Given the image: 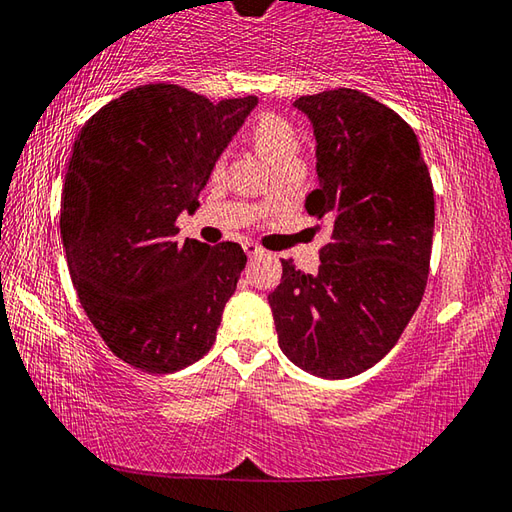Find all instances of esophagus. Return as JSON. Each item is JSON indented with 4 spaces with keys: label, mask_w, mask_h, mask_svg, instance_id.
<instances>
[{
    "label": "esophagus",
    "mask_w": 512,
    "mask_h": 512,
    "mask_svg": "<svg viewBox=\"0 0 512 512\" xmlns=\"http://www.w3.org/2000/svg\"><path fill=\"white\" fill-rule=\"evenodd\" d=\"M245 254H247V256H263L265 249L254 245V242H245Z\"/></svg>",
    "instance_id": "esophagus-1"
}]
</instances>
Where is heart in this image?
I'll use <instances>...</instances> for the list:
<instances>
[{"instance_id":"heart-1","label":"heart","mask_w":512,"mask_h":512,"mask_svg":"<svg viewBox=\"0 0 512 512\" xmlns=\"http://www.w3.org/2000/svg\"><path fill=\"white\" fill-rule=\"evenodd\" d=\"M251 141H254V146L265 157L267 164L272 166V170L299 164V132L279 114L258 116L254 128H251Z\"/></svg>"}]
</instances>
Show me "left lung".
Here are the masks:
<instances>
[{"label":"left lung","instance_id":"obj_1","mask_svg":"<svg viewBox=\"0 0 512 512\" xmlns=\"http://www.w3.org/2000/svg\"><path fill=\"white\" fill-rule=\"evenodd\" d=\"M317 141V188L306 211L328 242L317 274L292 261L267 297L285 357L344 380L398 344L423 299L434 236V188L414 130L357 89L292 103Z\"/></svg>","mask_w":512,"mask_h":512}]
</instances>
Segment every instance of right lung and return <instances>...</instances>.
I'll list each match as a JSON object with an SVG mask.
<instances>
[{"label": "right lung", "mask_w": 512, "mask_h": 512, "mask_svg": "<svg viewBox=\"0 0 512 512\" xmlns=\"http://www.w3.org/2000/svg\"><path fill=\"white\" fill-rule=\"evenodd\" d=\"M258 103L141 85L101 107L71 150L60 236L71 283L103 342L134 369L173 373L209 353L247 256L238 242H177L215 161Z\"/></svg>", "instance_id": "add662e5"}]
</instances>
